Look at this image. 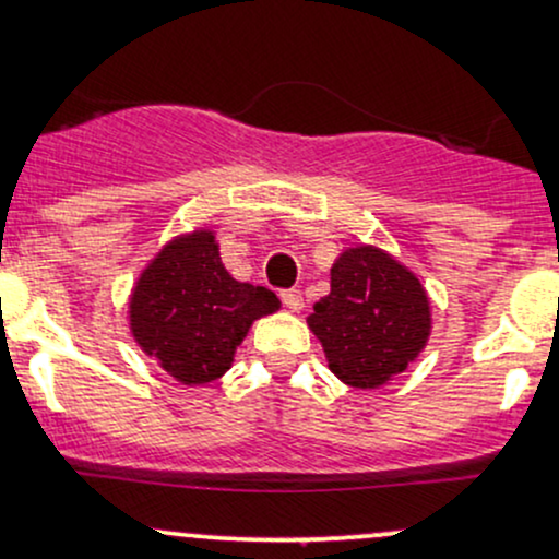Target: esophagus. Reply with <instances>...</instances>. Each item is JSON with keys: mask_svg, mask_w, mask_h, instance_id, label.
<instances>
[{"mask_svg": "<svg viewBox=\"0 0 559 559\" xmlns=\"http://www.w3.org/2000/svg\"><path fill=\"white\" fill-rule=\"evenodd\" d=\"M281 302H284L286 308L294 310V312L302 310V292H299V289H284V292H281Z\"/></svg>", "mask_w": 559, "mask_h": 559, "instance_id": "esophagus-1", "label": "esophagus"}]
</instances>
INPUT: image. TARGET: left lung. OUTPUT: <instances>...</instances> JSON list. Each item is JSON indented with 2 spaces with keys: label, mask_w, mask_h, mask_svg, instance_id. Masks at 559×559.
<instances>
[{
  "label": "left lung",
  "mask_w": 559,
  "mask_h": 559,
  "mask_svg": "<svg viewBox=\"0 0 559 559\" xmlns=\"http://www.w3.org/2000/svg\"><path fill=\"white\" fill-rule=\"evenodd\" d=\"M429 323L419 278L373 247L342 251L331 267V292L308 318L331 373L358 390L406 371L427 345Z\"/></svg>",
  "instance_id": "obj_1"
}]
</instances>
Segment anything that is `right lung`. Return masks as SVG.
I'll return each mask as SVG.
<instances>
[{
    "label": "right lung",
    "instance_id": "obj_1",
    "mask_svg": "<svg viewBox=\"0 0 559 559\" xmlns=\"http://www.w3.org/2000/svg\"><path fill=\"white\" fill-rule=\"evenodd\" d=\"M281 308L265 286L225 270L212 230L169 241L138 278L130 329L145 355L182 384H206L230 369L257 318Z\"/></svg>",
    "mask_w": 559,
    "mask_h": 559
}]
</instances>
